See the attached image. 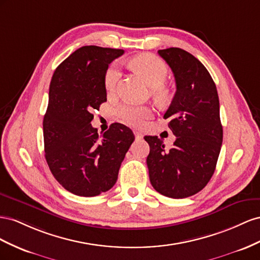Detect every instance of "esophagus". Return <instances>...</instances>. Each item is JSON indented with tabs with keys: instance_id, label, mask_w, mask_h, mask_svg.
I'll use <instances>...</instances> for the list:
<instances>
[{
	"instance_id": "34e87169",
	"label": "esophagus",
	"mask_w": 260,
	"mask_h": 260,
	"mask_svg": "<svg viewBox=\"0 0 260 260\" xmlns=\"http://www.w3.org/2000/svg\"><path fill=\"white\" fill-rule=\"evenodd\" d=\"M134 134H135V137L136 139H142L143 138V134L138 131H134Z\"/></svg>"
}]
</instances>
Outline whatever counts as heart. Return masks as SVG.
<instances>
[{
  "label": "heart",
  "mask_w": 260,
  "mask_h": 260,
  "mask_svg": "<svg viewBox=\"0 0 260 260\" xmlns=\"http://www.w3.org/2000/svg\"><path fill=\"white\" fill-rule=\"evenodd\" d=\"M131 63L147 79L148 83L155 87V95L163 97L166 94V89L161 85L166 83L169 76V69L162 58L154 54H142L132 60ZM121 77L122 72L118 63L114 62L111 64L105 74V87L109 93L116 91ZM116 115L123 123L135 127H142L147 120L152 116V110L147 107H137L124 103L116 108Z\"/></svg>",
  "instance_id": "b5f03b06"
}]
</instances>
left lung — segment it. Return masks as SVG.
Returning a JSON list of instances; mask_svg holds the SVG:
<instances>
[{"label":"left lung","instance_id":"left-lung-1","mask_svg":"<svg viewBox=\"0 0 260 260\" xmlns=\"http://www.w3.org/2000/svg\"><path fill=\"white\" fill-rule=\"evenodd\" d=\"M171 68L176 92L165 114L176 136L165 149L158 136H145L153 188L171 198H186L202 190L213 175L221 150L223 129L216 84L199 60L180 48L158 51Z\"/></svg>","mask_w":260,"mask_h":260}]
</instances>
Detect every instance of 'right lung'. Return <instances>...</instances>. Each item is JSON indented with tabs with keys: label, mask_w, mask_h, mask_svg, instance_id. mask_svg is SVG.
Instances as JSON below:
<instances>
[{
	"label": "right lung",
	"mask_w": 260,
	"mask_h": 260,
	"mask_svg": "<svg viewBox=\"0 0 260 260\" xmlns=\"http://www.w3.org/2000/svg\"><path fill=\"white\" fill-rule=\"evenodd\" d=\"M124 50L85 46L57 66L43 117L46 160L55 180L73 194L98 196L113 187L135 139L131 128L113 123L98 134L92 112L107 101L105 74Z\"/></svg>",
	"instance_id": "1"
}]
</instances>
